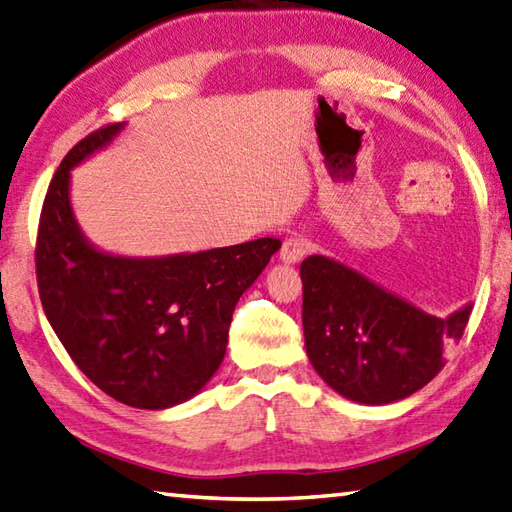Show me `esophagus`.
<instances>
[{"mask_svg": "<svg viewBox=\"0 0 512 512\" xmlns=\"http://www.w3.org/2000/svg\"><path fill=\"white\" fill-rule=\"evenodd\" d=\"M308 253V242H304L302 237H288L282 244V250H279V259L284 264H299Z\"/></svg>", "mask_w": 512, "mask_h": 512, "instance_id": "obj_1", "label": "esophagus"}]
</instances>
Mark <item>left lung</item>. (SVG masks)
Instances as JSON below:
<instances>
[{"label": "left lung", "mask_w": 512, "mask_h": 512, "mask_svg": "<svg viewBox=\"0 0 512 512\" xmlns=\"http://www.w3.org/2000/svg\"><path fill=\"white\" fill-rule=\"evenodd\" d=\"M310 364L350 402L382 406L417 393L444 368L464 335L473 304L448 317L428 315L357 270L324 255L299 268Z\"/></svg>", "instance_id": "1"}]
</instances>
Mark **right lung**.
<instances>
[{"label":"right lung","mask_w":512,"mask_h":512,"mask_svg":"<svg viewBox=\"0 0 512 512\" xmlns=\"http://www.w3.org/2000/svg\"><path fill=\"white\" fill-rule=\"evenodd\" d=\"M124 128L95 130L59 164L39 217L37 284L50 326L90 382L126 406L164 410L195 397L222 366L239 297L282 242L164 257L90 244L70 204V170Z\"/></svg>","instance_id":"1"}]
</instances>
